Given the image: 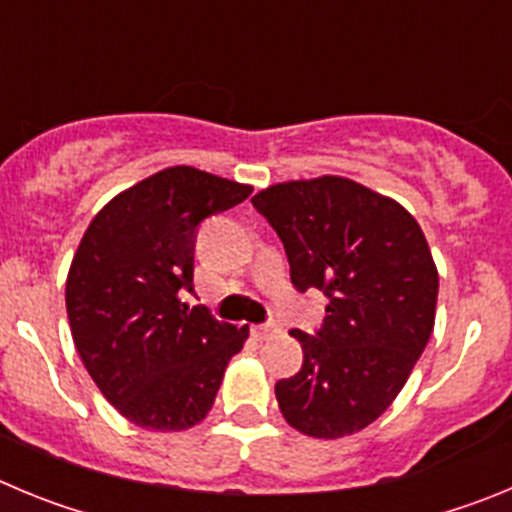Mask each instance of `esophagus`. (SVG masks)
I'll return each instance as SVG.
<instances>
[{
  "instance_id": "obj_1",
  "label": "esophagus",
  "mask_w": 512,
  "mask_h": 512,
  "mask_svg": "<svg viewBox=\"0 0 512 512\" xmlns=\"http://www.w3.org/2000/svg\"><path fill=\"white\" fill-rule=\"evenodd\" d=\"M274 333H279L277 325H253V336L259 338V341H269Z\"/></svg>"
}]
</instances>
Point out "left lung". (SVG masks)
Returning a JSON list of instances; mask_svg holds the SVG:
<instances>
[{"label": "left lung", "instance_id": "obj_1", "mask_svg": "<svg viewBox=\"0 0 512 512\" xmlns=\"http://www.w3.org/2000/svg\"><path fill=\"white\" fill-rule=\"evenodd\" d=\"M287 251L292 282L328 295L302 369L277 382L295 431L336 441L372 425L408 382L436 323L438 269L418 220L346 176L271 184L253 197Z\"/></svg>", "mask_w": 512, "mask_h": 512}]
</instances>
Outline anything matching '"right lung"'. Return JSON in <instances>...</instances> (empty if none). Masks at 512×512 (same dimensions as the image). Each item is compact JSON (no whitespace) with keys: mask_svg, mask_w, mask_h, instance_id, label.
I'll return each mask as SVG.
<instances>
[{"mask_svg":"<svg viewBox=\"0 0 512 512\" xmlns=\"http://www.w3.org/2000/svg\"><path fill=\"white\" fill-rule=\"evenodd\" d=\"M253 192L194 166H169L92 217L66 277L71 336L89 377L138 428L187 431L215 405L248 325L189 310L194 230Z\"/></svg>","mask_w":512,"mask_h":512,"instance_id":"obj_1","label":"right lung"}]
</instances>
